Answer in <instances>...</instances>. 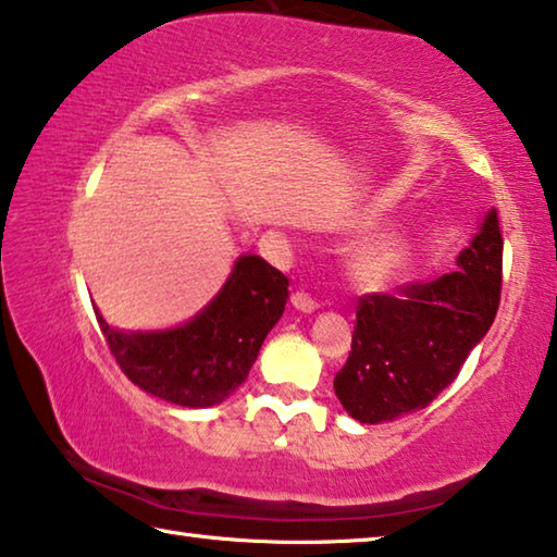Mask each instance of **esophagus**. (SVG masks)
Here are the masks:
<instances>
[{
    "label": "esophagus",
    "mask_w": 557,
    "mask_h": 557,
    "mask_svg": "<svg viewBox=\"0 0 557 557\" xmlns=\"http://www.w3.org/2000/svg\"><path fill=\"white\" fill-rule=\"evenodd\" d=\"M289 301H292V307L297 309V312H301V314H312L314 309H317V301L307 295V292H301V289H297V292H292V297H289Z\"/></svg>",
    "instance_id": "34e87169"
}]
</instances>
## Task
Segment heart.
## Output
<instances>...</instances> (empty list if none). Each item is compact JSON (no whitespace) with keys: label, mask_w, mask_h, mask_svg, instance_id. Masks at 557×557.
I'll return each instance as SVG.
<instances>
[{"label":"heart","mask_w":557,"mask_h":557,"mask_svg":"<svg viewBox=\"0 0 557 557\" xmlns=\"http://www.w3.org/2000/svg\"><path fill=\"white\" fill-rule=\"evenodd\" d=\"M412 248L405 235L383 233L354 252L351 277L369 289H383L405 275Z\"/></svg>","instance_id":"obj_1"}]
</instances>
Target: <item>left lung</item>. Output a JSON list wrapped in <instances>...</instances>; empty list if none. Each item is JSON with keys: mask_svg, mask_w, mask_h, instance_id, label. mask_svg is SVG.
Masks as SVG:
<instances>
[{"mask_svg": "<svg viewBox=\"0 0 557 557\" xmlns=\"http://www.w3.org/2000/svg\"><path fill=\"white\" fill-rule=\"evenodd\" d=\"M502 262V228L492 209L459 252L455 272L358 299L351 351L334 379L344 410L375 425L428 408L494 324Z\"/></svg>", "mask_w": 557, "mask_h": 557, "instance_id": "left-lung-1", "label": "left lung"}]
</instances>
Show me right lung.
Masks as SVG:
<instances>
[{
  "mask_svg": "<svg viewBox=\"0 0 557 557\" xmlns=\"http://www.w3.org/2000/svg\"><path fill=\"white\" fill-rule=\"evenodd\" d=\"M289 280L258 256L235 262L203 312L166 332H115L98 314L110 354L127 379L182 408H211L248 379L260 346L285 312Z\"/></svg>",
  "mask_w": 557,
  "mask_h": 557,
  "instance_id": "add662e5",
  "label": "right lung"
}]
</instances>
